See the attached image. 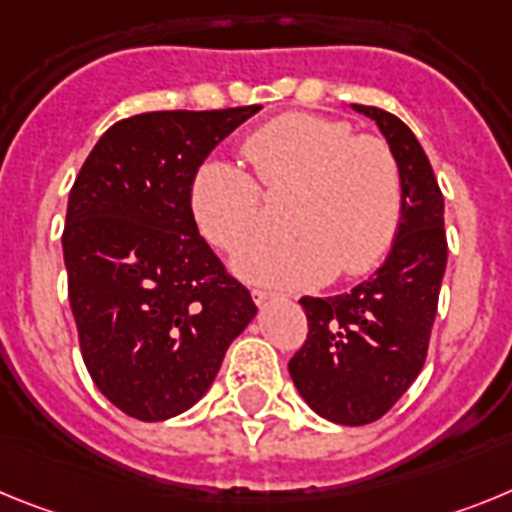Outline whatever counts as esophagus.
<instances>
[{"label":"esophagus","instance_id":"1","mask_svg":"<svg viewBox=\"0 0 512 512\" xmlns=\"http://www.w3.org/2000/svg\"><path fill=\"white\" fill-rule=\"evenodd\" d=\"M252 299H255L257 306H262V304H268V301H273L275 293H270V291H252Z\"/></svg>","mask_w":512,"mask_h":512}]
</instances>
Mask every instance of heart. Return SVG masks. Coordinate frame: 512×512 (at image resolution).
I'll use <instances>...</instances> for the list:
<instances>
[{
	"label": "heart",
	"mask_w": 512,
	"mask_h": 512,
	"mask_svg": "<svg viewBox=\"0 0 512 512\" xmlns=\"http://www.w3.org/2000/svg\"><path fill=\"white\" fill-rule=\"evenodd\" d=\"M244 157L268 198L293 195L286 216L293 239L239 252L231 262L239 278L257 286L314 288L335 273H368L389 252L402 219V175L381 139L355 136L350 123L335 118L288 113L252 131ZM256 186L231 162L211 159L198 167L190 208L216 250L237 252L257 237Z\"/></svg>",
	"instance_id": "obj_1"
}]
</instances>
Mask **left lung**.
Returning <instances> with one entry per match:
<instances>
[{"instance_id":"obj_1","label":"left lung","mask_w":512,"mask_h":512,"mask_svg":"<svg viewBox=\"0 0 512 512\" xmlns=\"http://www.w3.org/2000/svg\"><path fill=\"white\" fill-rule=\"evenodd\" d=\"M371 118L402 175V219L381 268L350 293L299 301L309 319L304 348L288 363L301 399L324 420L368 425L394 407L428 353L446 273L443 195L415 133L373 105Z\"/></svg>"}]
</instances>
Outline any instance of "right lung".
<instances>
[{"instance_id":"1","label":"right lung","mask_w":512,"mask_h":512,"mask_svg":"<svg viewBox=\"0 0 512 512\" xmlns=\"http://www.w3.org/2000/svg\"><path fill=\"white\" fill-rule=\"evenodd\" d=\"M260 105L159 110L102 133L69 193L64 262L82 358L128 417L162 422L203 399L255 319L195 226L190 185Z\"/></svg>"}]
</instances>
